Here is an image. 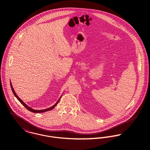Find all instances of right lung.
Instances as JSON below:
<instances>
[{
	"label": "right lung",
	"instance_id": "1",
	"mask_svg": "<svg viewBox=\"0 0 150 150\" xmlns=\"http://www.w3.org/2000/svg\"><path fill=\"white\" fill-rule=\"evenodd\" d=\"M10 86H11V90H12V91H13V93H14V96L17 98V99L21 102V103L22 104V105L24 106V107H26L28 110H29L30 111H31V112H36V113H40V112H45V111H49V110H52V109H53L54 107H55L56 106H57V105L58 103V102H59V100H60V99H61V96L59 98V99H58V100L57 102V103L54 105V106H52V107H50V108H45V109H43V110H35V109H33V108H32L31 107H29L27 105H26L22 100L21 99L17 96V95L16 94V93L15 92V91H14V88H13V86H12V84H11V83L10 82Z\"/></svg>",
	"mask_w": 150,
	"mask_h": 150
}]
</instances>
